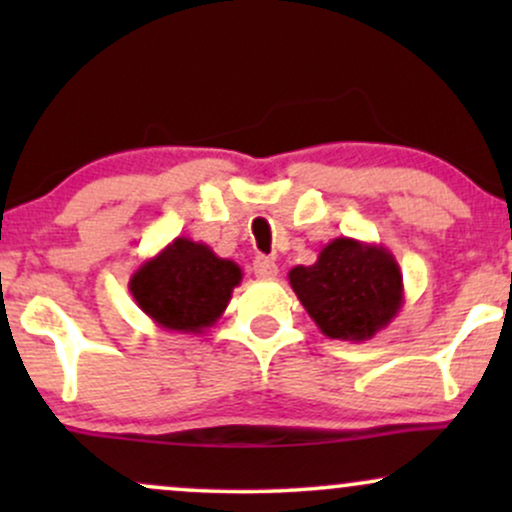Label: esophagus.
<instances>
[{"mask_svg":"<svg viewBox=\"0 0 512 512\" xmlns=\"http://www.w3.org/2000/svg\"><path fill=\"white\" fill-rule=\"evenodd\" d=\"M252 269H255V274L260 276V279H274L276 274H279V267H276L274 260H269V257H255V262H252Z\"/></svg>","mask_w":512,"mask_h":512,"instance_id":"obj_1","label":"esophagus"}]
</instances>
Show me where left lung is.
Segmentation results:
<instances>
[{"label":"left lung","instance_id":"1","mask_svg":"<svg viewBox=\"0 0 512 512\" xmlns=\"http://www.w3.org/2000/svg\"><path fill=\"white\" fill-rule=\"evenodd\" d=\"M289 284L320 332L366 342L385 330L404 305L399 264L385 245L334 238L310 267H293Z\"/></svg>","mask_w":512,"mask_h":512}]
</instances>
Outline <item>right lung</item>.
<instances>
[{"instance_id": "1", "label": "right lung", "mask_w": 512, "mask_h": 512, "mask_svg": "<svg viewBox=\"0 0 512 512\" xmlns=\"http://www.w3.org/2000/svg\"><path fill=\"white\" fill-rule=\"evenodd\" d=\"M240 279L243 272L233 260L204 243L175 238L142 262L129 279V293L161 330L202 334L228 308Z\"/></svg>"}]
</instances>
